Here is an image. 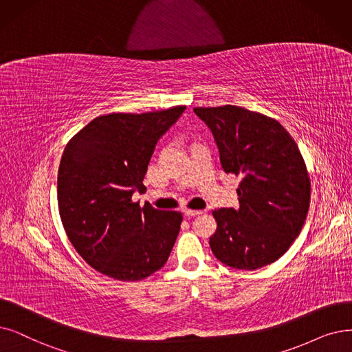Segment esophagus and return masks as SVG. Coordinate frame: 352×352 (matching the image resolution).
<instances>
[{"label": "esophagus", "instance_id": "obj_1", "mask_svg": "<svg viewBox=\"0 0 352 352\" xmlns=\"http://www.w3.org/2000/svg\"><path fill=\"white\" fill-rule=\"evenodd\" d=\"M201 214H204V210H196V209H186V210H185V215H186L188 218H192V217H195V215H201Z\"/></svg>", "mask_w": 352, "mask_h": 352}]
</instances>
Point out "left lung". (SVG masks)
Masks as SVG:
<instances>
[{
    "mask_svg": "<svg viewBox=\"0 0 352 352\" xmlns=\"http://www.w3.org/2000/svg\"><path fill=\"white\" fill-rule=\"evenodd\" d=\"M214 134L225 173L241 176L240 209L212 210L214 256L232 269L256 270L282 257L300 234L311 177L282 124L235 105L193 108Z\"/></svg>",
    "mask_w": 352,
    "mask_h": 352,
    "instance_id": "1",
    "label": "left lung"
}]
</instances>
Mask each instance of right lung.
I'll return each mask as SVG.
<instances>
[{
	"label": "right lung",
	"instance_id": "add662e5",
	"mask_svg": "<svg viewBox=\"0 0 352 352\" xmlns=\"http://www.w3.org/2000/svg\"><path fill=\"white\" fill-rule=\"evenodd\" d=\"M185 109L111 112L66 144L58 173L59 214L69 241L96 272L137 282L160 270L170 256L184 217L150 204L142 208L131 198L146 190L157 140Z\"/></svg>",
	"mask_w": 352,
	"mask_h": 352
}]
</instances>
